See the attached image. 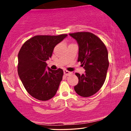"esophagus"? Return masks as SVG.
<instances>
[{
  "label": "esophagus",
  "instance_id": "obj_1",
  "mask_svg": "<svg viewBox=\"0 0 131 131\" xmlns=\"http://www.w3.org/2000/svg\"><path fill=\"white\" fill-rule=\"evenodd\" d=\"M64 74L66 75V76H69V75L72 74V73L70 72V71L66 70H64Z\"/></svg>",
  "mask_w": 131,
  "mask_h": 131
}]
</instances>
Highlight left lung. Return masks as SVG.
<instances>
[{"instance_id":"8db88e82","label":"left lung","mask_w":131,"mask_h":131,"mask_svg":"<svg viewBox=\"0 0 131 131\" xmlns=\"http://www.w3.org/2000/svg\"><path fill=\"white\" fill-rule=\"evenodd\" d=\"M69 35L78 42V61L85 70L82 75L76 73L79 82L74 91L79 95L89 97L97 92L104 83L109 66L108 51L101 39L90 32Z\"/></svg>"}]
</instances>
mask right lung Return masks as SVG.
Here are the masks:
<instances>
[{
    "mask_svg": "<svg viewBox=\"0 0 131 131\" xmlns=\"http://www.w3.org/2000/svg\"><path fill=\"white\" fill-rule=\"evenodd\" d=\"M67 35H37L23 44L18 55V73L30 95L40 101L55 96L62 79L63 70H53L46 61L51 58L55 46Z\"/></svg>",
    "mask_w": 131,
    "mask_h": 131,
    "instance_id": "1",
    "label": "right lung"
}]
</instances>
